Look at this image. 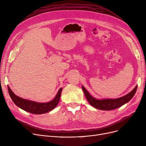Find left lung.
<instances>
[{"label": "left lung", "instance_id": "left-lung-1", "mask_svg": "<svg viewBox=\"0 0 146 146\" xmlns=\"http://www.w3.org/2000/svg\"><path fill=\"white\" fill-rule=\"evenodd\" d=\"M138 86H136L134 89L132 90L129 94L127 95L121 97L120 98H117L115 99H97L91 96L89 92L87 91L84 86H82L84 94L85 95L86 99L88 102L94 108L101 110H111L116 109L119 107H121L123 105L129 102L133 97L134 96L135 92L137 90Z\"/></svg>", "mask_w": 146, "mask_h": 146}]
</instances>
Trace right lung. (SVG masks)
I'll list each match as a JSON object with an SVG mask.
<instances>
[{"label":"right lung","mask_w":146,"mask_h":146,"mask_svg":"<svg viewBox=\"0 0 146 146\" xmlns=\"http://www.w3.org/2000/svg\"><path fill=\"white\" fill-rule=\"evenodd\" d=\"M8 90L11 99L17 107L30 113L41 114L50 111L56 107L60 101L62 88L59 90L54 99L46 103L36 102L19 98V96L15 94L9 86H8Z\"/></svg>","instance_id":"right-lung-1"}]
</instances>
